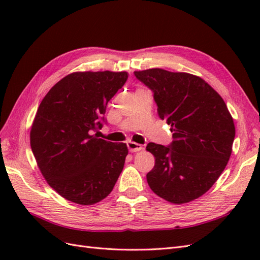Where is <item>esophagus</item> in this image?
I'll return each instance as SVG.
<instances>
[{"label":"esophagus","instance_id":"esophagus-1","mask_svg":"<svg viewBox=\"0 0 260 260\" xmlns=\"http://www.w3.org/2000/svg\"><path fill=\"white\" fill-rule=\"evenodd\" d=\"M127 145H128V148H129L130 152H140V151H142V149H143L142 145L139 144V143H136V142H132V141H129Z\"/></svg>","mask_w":260,"mask_h":260}]
</instances>
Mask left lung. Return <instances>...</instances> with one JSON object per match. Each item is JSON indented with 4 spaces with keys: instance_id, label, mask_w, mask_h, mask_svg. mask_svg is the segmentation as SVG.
Here are the masks:
<instances>
[{
    "instance_id": "8db88e82",
    "label": "left lung",
    "mask_w": 260,
    "mask_h": 260,
    "mask_svg": "<svg viewBox=\"0 0 260 260\" xmlns=\"http://www.w3.org/2000/svg\"><path fill=\"white\" fill-rule=\"evenodd\" d=\"M154 92L157 113L170 124L172 143H148L155 166L151 190L172 204L201 198L222 174L232 153L233 118L223 99L201 77L161 68L135 72Z\"/></svg>"
}]
</instances>
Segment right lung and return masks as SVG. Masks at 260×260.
I'll return each mask as SVG.
<instances>
[{"label":"right lung","instance_id":"right-lung-1","mask_svg":"<svg viewBox=\"0 0 260 260\" xmlns=\"http://www.w3.org/2000/svg\"><path fill=\"white\" fill-rule=\"evenodd\" d=\"M127 79V72H76L52 86L39 105L31 149L46 182L69 202H101L122 171L127 144L99 139L92 130L102 127L107 103Z\"/></svg>","mask_w":260,"mask_h":260}]
</instances>
